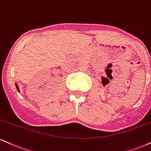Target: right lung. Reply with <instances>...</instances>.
Returning <instances> with one entry per match:
<instances>
[{"instance_id": "add662e5", "label": "right lung", "mask_w": 151, "mask_h": 151, "mask_svg": "<svg viewBox=\"0 0 151 151\" xmlns=\"http://www.w3.org/2000/svg\"><path fill=\"white\" fill-rule=\"evenodd\" d=\"M16 88H17V91H19V88H18V86H17V84H16Z\"/></svg>"}]
</instances>
